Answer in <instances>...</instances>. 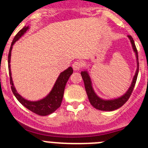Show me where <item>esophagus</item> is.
I'll list each match as a JSON object with an SVG mask.
<instances>
[{"instance_id":"34e87169","label":"esophagus","mask_w":148,"mask_h":148,"mask_svg":"<svg viewBox=\"0 0 148 148\" xmlns=\"http://www.w3.org/2000/svg\"><path fill=\"white\" fill-rule=\"evenodd\" d=\"M82 63L79 61H75L73 64V68L74 70H79L82 68Z\"/></svg>"}]
</instances>
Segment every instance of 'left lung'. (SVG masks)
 <instances>
[{
    "label": "left lung",
    "mask_w": 148,
    "mask_h": 148,
    "mask_svg": "<svg viewBox=\"0 0 148 148\" xmlns=\"http://www.w3.org/2000/svg\"><path fill=\"white\" fill-rule=\"evenodd\" d=\"M128 38L130 39V44L132 45V48H133V52L135 53L136 58V70L135 75L133 78V81L131 82L130 87L127 90V92H125L124 95L121 96L116 99H103L100 98L97 94L95 93V90H94L93 87H92V81L90 78L89 73L87 70H84V71L81 72V75H82V78H83L84 83V87H85L86 92H87V96H88L89 101H90V104L92 107L95 108V109L103 111H113L115 110L119 109L121 108V106L124 105L125 104L127 101L129 99L130 95H131L133 90L135 87L136 82L137 76H138V52H137L136 47L135 43L133 40V38L130 35H127Z\"/></svg>",
    "instance_id": "left-lung-1"
}]
</instances>
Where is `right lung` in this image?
I'll return each instance as SVG.
<instances>
[{
    "label": "right lung",
    "mask_w": 148,
    "mask_h": 148,
    "mask_svg": "<svg viewBox=\"0 0 148 148\" xmlns=\"http://www.w3.org/2000/svg\"><path fill=\"white\" fill-rule=\"evenodd\" d=\"M29 29V27L25 26L22 29H21L15 36L12 42L11 47H10L9 56H8V67H9V73H10V84L12 85L11 88L12 90L13 94L16 97V99H18V101L22 105L24 106L26 108L33 112L34 113L39 115V116H47V115L54 113L55 111L61 106V102H62L63 96H64V92L65 86H66V82H67L70 75L73 74V70L71 66H70L66 70H65L64 71H63L62 73H60V75H58V78H57L56 83L54 84V86L53 87L50 92L48 93L47 95H46L45 97L40 99V100H27V99H24L23 96H21L20 94L18 93L17 92L15 86H14L12 78L11 67H10L12 49L13 45L15 44V43L16 42L17 40H19L27 32V30Z\"/></svg>",
    "instance_id": "right-lung-1"
}]
</instances>
